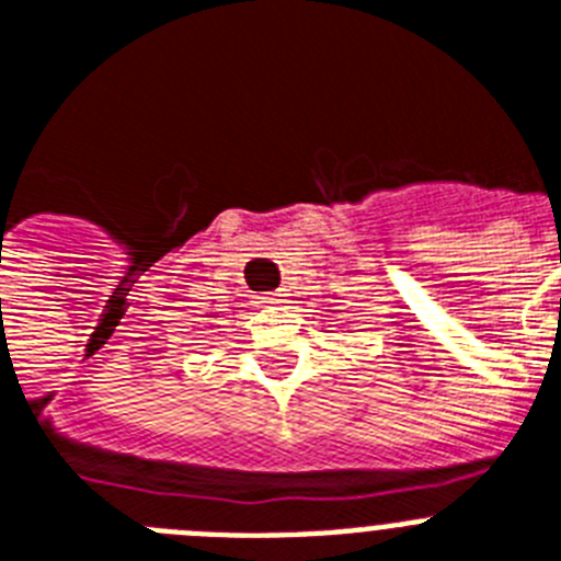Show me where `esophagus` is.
I'll list each match as a JSON object with an SVG mask.
<instances>
[{
  "label": "esophagus",
  "mask_w": 561,
  "mask_h": 561,
  "mask_svg": "<svg viewBox=\"0 0 561 561\" xmlns=\"http://www.w3.org/2000/svg\"><path fill=\"white\" fill-rule=\"evenodd\" d=\"M286 289H277V291H270V295H261L257 297V306H280L286 304Z\"/></svg>",
  "instance_id": "34e87169"
}]
</instances>
